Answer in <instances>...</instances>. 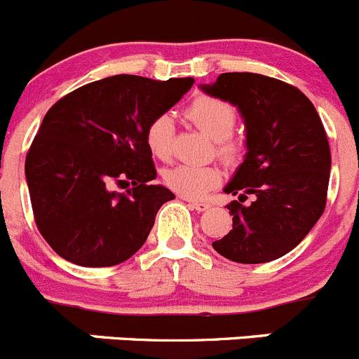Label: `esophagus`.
Returning <instances> with one entry per match:
<instances>
[{
  "instance_id": "esophagus-1",
  "label": "esophagus",
  "mask_w": 359,
  "mask_h": 359,
  "mask_svg": "<svg viewBox=\"0 0 359 359\" xmlns=\"http://www.w3.org/2000/svg\"><path fill=\"white\" fill-rule=\"evenodd\" d=\"M184 201L190 204V208H194L195 211L202 212V211H208L209 208H211V204H208V202H202V201H191V198H184Z\"/></svg>"
}]
</instances>
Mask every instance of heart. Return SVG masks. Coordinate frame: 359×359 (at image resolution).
Masks as SVG:
<instances>
[{
  "label": "heart",
  "mask_w": 359,
  "mask_h": 359,
  "mask_svg": "<svg viewBox=\"0 0 359 359\" xmlns=\"http://www.w3.org/2000/svg\"><path fill=\"white\" fill-rule=\"evenodd\" d=\"M187 118L211 137L216 144V151L226 162H232L239 154V144L232 137L236 127V109L229 102L222 99L198 95L184 109ZM148 150L158 161H169L172 155V143H175V123L169 113L157 115L147 127L144 133ZM222 180V172L216 165H190L180 164L168 169L164 172V183L172 191L187 198H201L218 187Z\"/></svg>",
  "instance_id": "b5f03b06"
}]
</instances>
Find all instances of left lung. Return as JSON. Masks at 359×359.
<instances>
[{"mask_svg": "<svg viewBox=\"0 0 359 359\" xmlns=\"http://www.w3.org/2000/svg\"><path fill=\"white\" fill-rule=\"evenodd\" d=\"M237 106L246 127V157L225 187L232 230L212 243L237 264H265L302 243L326 205L332 155L314 104L293 85L257 73H223L201 85ZM253 194L250 206L240 202Z\"/></svg>", "mask_w": 359, "mask_h": 359, "instance_id": "1", "label": "left lung"}]
</instances>
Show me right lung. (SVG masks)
I'll list each match as a JSON object with an SVG mask.
<instances>
[{"instance_id":"1","label":"right lung","mask_w":359,"mask_h":359,"mask_svg":"<svg viewBox=\"0 0 359 359\" xmlns=\"http://www.w3.org/2000/svg\"><path fill=\"white\" fill-rule=\"evenodd\" d=\"M191 85L194 78L115 74L48 109L27 151L26 180L38 230L59 257L111 267L143 246L161 205L175 198L169 188L150 184L157 171L144 133Z\"/></svg>"}]
</instances>
